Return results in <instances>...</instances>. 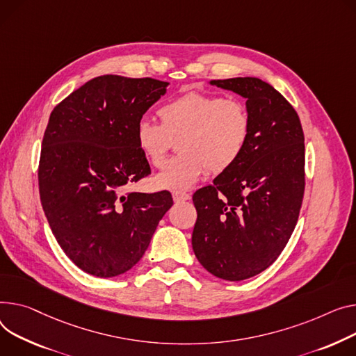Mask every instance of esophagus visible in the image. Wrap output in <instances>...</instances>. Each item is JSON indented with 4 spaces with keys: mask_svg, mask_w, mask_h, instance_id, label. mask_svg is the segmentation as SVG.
Listing matches in <instances>:
<instances>
[{
    "mask_svg": "<svg viewBox=\"0 0 356 356\" xmlns=\"http://www.w3.org/2000/svg\"><path fill=\"white\" fill-rule=\"evenodd\" d=\"M173 200H175L176 203L186 202V200H191V195L183 193V192H175V193H173Z\"/></svg>",
    "mask_w": 356,
    "mask_h": 356,
    "instance_id": "obj_1",
    "label": "esophagus"
}]
</instances>
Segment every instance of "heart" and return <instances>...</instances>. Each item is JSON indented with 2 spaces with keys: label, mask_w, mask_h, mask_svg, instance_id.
Instances as JSON below:
<instances>
[{
  "label": "heart",
  "mask_w": 356,
  "mask_h": 356,
  "mask_svg": "<svg viewBox=\"0 0 356 356\" xmlns=\"http://www.w3.org/2000/svg\"><path fill=\"white\" fill-rule=\"evenodd\" d=\"M161 123L152 118L137 122L134 138L152 165L161 168L179 140L180 154L154 177L165 191H187L204 170L219 175L239 161L250 138V115L238 100L218 94L186 92L159 110Z\"/></svg>",
  "instance_id": "heart-1"
}]
</instances>
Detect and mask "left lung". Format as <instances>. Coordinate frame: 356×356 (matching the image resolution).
I'll return each instance as SVG.
<instances>
[{
  "label": "left lung",
  "mask_w": 356,
  "mask_h": 356,
  "mask_svg": "<svg viewBox=\"0 0 356 356\" xmlns=\"http://www.w3.org/2000/svg\"><path fill=\"white\" fill-rule=\"evenodd\" d=\"M239 94L250 138L239 161L193 195V252L213 276L238 282L268 269L296 226L305 191V138L295 108L256 77L211 80Z\"/></svg>",
  "instance_id": "8db88e82"
}]
</instances>
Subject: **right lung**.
Returning a JSON list of instances; mask_svg holds the SVG:
<instances>
[{
    "instance_id": "obj_1",
    "label": "right lung",
    "mask_w": 356,
    "mask_h": 356,
    "mask_svg": "<svg viewBox=\"0 0 356 356\" xmlns=\"http://www.w3.org/2000/svg\"><path fill=\"white\" fill-rule=\"evenodd\" d=\"M168 86L100 76L50 115L41 145L40 199L58 245L86 273L114 277L130 270L173 204L169 192L126 193L130 183L150 175L134 130Z\"/></svg>"
}]
</instances>
